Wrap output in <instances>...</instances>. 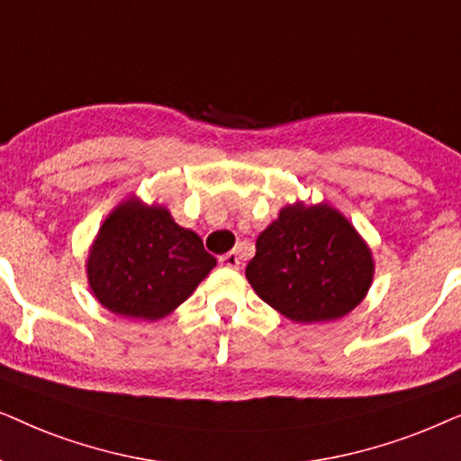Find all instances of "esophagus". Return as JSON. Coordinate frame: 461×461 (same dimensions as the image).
Returning <instances> with one entry per match:
<instances>
[{
	"label": "esophagus",
	"instance_id": "esophagus-1",
	"mask_svg": "<svg viewBox=\"0 0 461 461\" xmlns=\"http://www.w3.org/2000/svg\"><path fill=\"white\" fill-rule=\"evenodd\" d=\"M219 263H221V266H223V267L238 269V267H240V257H238L236 250H230V253H225V255L219 257Z\"/></svg>",
	"mask_w": 461,
	"mask_h": 461
}]
</instances>
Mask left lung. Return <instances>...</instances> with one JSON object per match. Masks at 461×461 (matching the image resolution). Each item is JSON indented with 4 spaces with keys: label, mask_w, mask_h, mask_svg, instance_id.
Returning <instances> with one entry per match:
<instances>
[{
    "label": "left lung",
    "mask_w": 461,
    "mask_h": 461,
    "mask_svg": "<svg viewBox=\"0 0 461 461\" xmlns=\"http://www.w3.org/2000/svg\"><path fill=\"white\" fill-rule=\"evenodd\" d=\"M373 276L369 244L329 202L282 206L247 266V280L263 302L303 324L349 314L366 297Z\"/></svg>",
    "instance_id": "8db88e82"
}]
</instances>
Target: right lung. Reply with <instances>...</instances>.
Instances as JSON below:
<instances>
[{
	"label": "right lung",
	"mask_w": 461,
	"mask_h": 461,
	"mask_svg": "<svg viewBox=\"0 0 461 461\" xmlns=\"http://www.w3.org/2000/svg\"><path fill=\"white\" fill-rule=\"evenodd\" d=\"M214 266L195 231L176 223L164 204L132 194L98 227L86 276L96 302L115 316L159 321L189 299Z\"/></svg>",
	"instance_id": "1"
}]
</instances>
